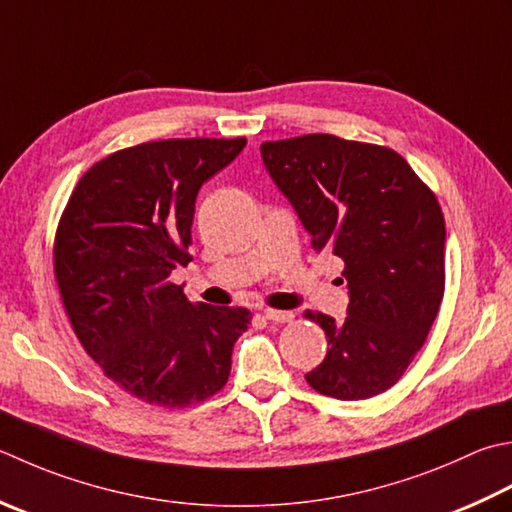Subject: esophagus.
<instances>
[{
  "label": "esophagus",
  "instance_id": "1",
  "mask_svg": "<svg viewBox=\"0 0 512 512\" xmlns=\"http://www.w3.org/2000/svg\"><path fill=\"white\" fill-rule=\"evenodd\" d=\"M264 317L270 319V322H277V324H284V322H293V313L290 310H275V308H266L264 310Z\"/></svg>",
  "mask_w": 512,
  "mask_h": 512
}]
</instances>
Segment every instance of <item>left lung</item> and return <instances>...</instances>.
Listing matches in <instances>:
<instances>
[{
    "label": "left lung",
    "instance_id": "1",
    "mask_svg": "<svg viewBox=\"0 0 512 512\" xmlns=\"http://www.w3.org/2000/svg\"><path fill=\"white\" fill-rule=\"evenodd\" d=\"M262 159L315 253L344 262V322L313 315L328 353L306 373L317 393L368 399L399 382L444 295V215L395 150L335 135L262 144Z\"/></svg>",
    "mask_w": 512,
    "mask_h": 512
}]
</instances>
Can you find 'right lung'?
Listing matches in <instances>:
<instances>
[{
  "instance_id": "right-lung-1",
  "label": "right lung",
  "mask_w": 512,
  "mask_h": 512,
  "mask_svg": "<svg viewBox=\"0 0 512 512\" xmlns=\"http://www.w3.org/2000/svg\"><path fill=\"white\" fill-rule=\"evenodd\" d=\"M237 139H162L108 155L79 179L55 237V277L75 335L148 404L184 408L228 382L242 306L193 304L188 266L199 188L242 153Z\"/></svg>"
}]
</instances>
